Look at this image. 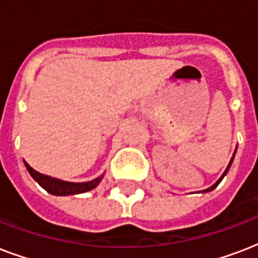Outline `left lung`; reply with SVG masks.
Instances as JSON below:
<instances>
[{
	"label": "left lung",
	"mask_w": 258,
	"mask_h": 258,
	"mask_svg": "<svg viewBox=\"0 0 258 258\" xmlns=\"http://www.w3.org/2000/svg\"><path fill=\"white\" fill-rule=\"evenodd\" d=\"M234 155H236V151H234ZM234 155H233V157H232V159H230V162H229V165H228V167H226V170H225V171H224V174H222V176H221L220 179L217 180L216 183L213 184L212 187H209V188H206V190H202V192H209V191H212V190H214V188H216V187H217V186H218V184H220V182H221V180L224 179V176H225V175H226V174H228L229 169H230V166H232V163H233V159H234Z\"/></svg>",
	"instance_id": "8db88e82"
}]
</instances>
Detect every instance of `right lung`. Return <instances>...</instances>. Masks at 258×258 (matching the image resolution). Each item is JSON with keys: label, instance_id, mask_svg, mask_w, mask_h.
Instances as JSON below:
<instances>
[{"label": "right lung", "instance_id": "add662e5", "mask_svg": "<svg viewBox=\"0 0 258 258\" xmlns=\"http://www.w3.org/2000/svg\"><path fill=\"white\" fill-rule=\"evenodd\" d=\"M25 167L28 169L29 174L32 175L36 182H37L42 188H45L46 191L53 194V196H74V194H82V192L89 191L100 183L103 179V175L96 178V179L89 180V182H80V183H75V182H67V180L57 179V178H52V176L44 175L41 172L36 171L32 169L25 161Z\"/></svg>", "mask_w": 258, "mask_h": 258}]
</instances>
